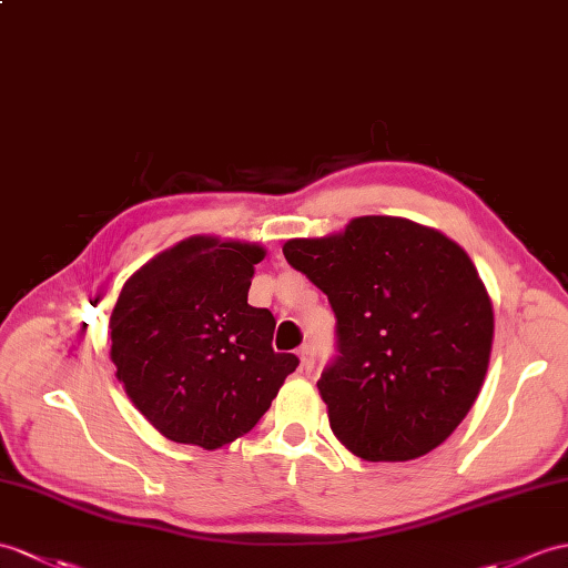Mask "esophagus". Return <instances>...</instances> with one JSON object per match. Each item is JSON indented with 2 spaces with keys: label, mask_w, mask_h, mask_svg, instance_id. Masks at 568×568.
I'll list each match as a JSON object with an SVG mask.
<instances>
[{
  "label": "esophagus",
  "mask_w": 568,
  "mask_h": 568,
  "mask_svg": "<svg viewBox=\"0 0 568 568\" xmlns=\"http://www.w3.org/2000/svg\"><path fill=\"white\" fill-rule=\"evenodd\" d=\"M297 355H300V361H302V367H305V371H312L314 358H316V348L312 344H305V346L297 351Z\"/></svg>",
  "instance_id": "34e87169"
}]
</instances>
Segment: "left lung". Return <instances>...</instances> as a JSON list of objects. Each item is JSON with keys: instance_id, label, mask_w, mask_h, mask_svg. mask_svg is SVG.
Returning <instances> with one entry per match:
<instances>
[{"instance_id": "1", "label": "left lung", "mask_w": 568, "mask_h": 568, "mask_svg": "<svg viewBox=\"0 0 568 568\" xmlns=\"http://www.w3.org/2000/svg\"><path fill=\"white\" fill-rule=\"evenodd\" d=\"M290 266L328 297L336 358L316 382L328 424L367 463H406L463 424L481 389L494 310L477 268L445 234L402 217L290 240Z\"/></svg>"}]
</instances>
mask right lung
<instances>
[{
	"instance_id": "obj_1",
	"label": "right lung",
	"mask_w": 568,
	"mask_h": 568,
	"mask_svg": "<svg viewBox=\"0 0 568 568\" xmlns=\"http://www.w3.org/2000/svg\"><path fill=\"white\" fill-rule=\"evenodd\" d=\"M263 248L191 236L130 275L111 314L128 397L169 440L227 445L268 412L300 365L275 353V316L246 302Z\"/></svg>"
}]
</instances>
